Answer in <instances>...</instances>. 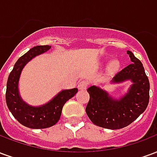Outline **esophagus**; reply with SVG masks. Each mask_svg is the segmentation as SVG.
<instances>
[{"mask_svg":"<svg viewBox=\"0 0 157 157\" xmlns=\"http://www.w3.org/2000/svg\"><path fill=\"white\" fill-rule=\"evenodd\" d=\"M88 82L87 81H82L78 83V88L81 90H85L88 86Z\"/></svg>","mask_w":157,"mask_h":157,"instance_id":"34e87169","label":"esophagus"}]
</instances>
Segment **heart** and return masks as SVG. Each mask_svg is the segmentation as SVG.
Returning <instances> with one entry per match:
<instances>
[{
    "instance_id": "heart-1",
    "label": "heart",
    "mask_w": 157,
    "mask_h": 157,
    "mask_svg": "<svg viewBox=\"0 0 157 157\" xmlns=\"http://www.w3.org/2000/svg\"><path fill=\"white\" fill-rule=\"evenodd\" d=\"M118 66H119V63L118 60H113L109 64V70L111 71H115L118 69Z\"/></svg>"
}]
</instances>
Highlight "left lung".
Wrapping results in <instances>:
<instances>
[{"mask_svg":"<svg viewBox=\"0 0 157 157\" xmlns=\"http://www.w3.org/2000/svg\"><path fill=\"white\" fill-rule=\"evenodd\" d=\"M131 64L118 72L113 82L130 80L133 84L119 100L95 86L87 89L90 99L86 108V114L94 124L109 129L124 128L145 111L150 99V82L140 60L131 51H127Z\"/></svg>","mask_w":157,"mask_h":157,"instance_id":"8db88e82","label":"left lung"}]
</instances>
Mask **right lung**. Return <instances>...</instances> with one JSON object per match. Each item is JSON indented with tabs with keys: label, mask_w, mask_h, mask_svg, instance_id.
<instances>
[{
	"label": "right lung",
	"mask_w": 157,
	"mask_h": 157,
	"mask_svg": "<svg viewBox=\"0 0 157 157\" xmlns=\"http://www.w3.org/2000/svg\"><path fill=\"white\" fill-rule=\"evenodd\" d=\"M51 46L39 45L32 48L16 62L6 83V101L12 115L17 121L30 128H45L55 125L61 115L63 106L78 92L77 88L64 90L50 102L40 107H31L23 102L18 93V81L22 70L36 55L48 51Z\"/></svg>",
	"instance_id": "1"
}]
</instances>
